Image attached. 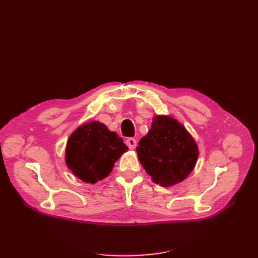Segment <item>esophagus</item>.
<instances>
[{"label": "esophagus", "mask_w": 258, "mask_h": 258, "mask_svg": "<svg viewBox=\"0 0 258 258\" xmlns=\"http://www.w3.org/2000/svg\"><path fill=\"white\" fill-rule=\"evenodd\" d=\"M126 144H127V146L130 148V150H134V148H136V146H137L136 139H134V138H128V139L126 140Z\"/></svg>", "instance_id": "1"}]
</instances>
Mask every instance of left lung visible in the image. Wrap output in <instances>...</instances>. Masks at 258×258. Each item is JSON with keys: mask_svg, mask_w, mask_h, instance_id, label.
I'll return each mask as SVG.
<instances>
[{"mask_svg": "<svg viewBox=\"0 0 258 258\" xmlns=\"http://www.w3.org/2000/svg\"><path fill=\"white\" fill-rule=\"evenodd\" d=\"M138 157L156 184L172 186L187 177L198 158L194 139L172 117L156 116L137 147Z\"/></svg>", "mask_w": 258, "mask_h": 258, "instance_id": "8db88e82", "label": "left lung"}]
</instances>
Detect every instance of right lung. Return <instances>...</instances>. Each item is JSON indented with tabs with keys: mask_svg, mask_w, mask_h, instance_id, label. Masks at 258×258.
<instances>
[{
	"mask_svg": "<svg viewBox=\"0 0 258 258\" xmlns=\"http://www.w3.org/2000/svg\"><path fill=\"white\" fill-rule=\"evenodd\" d=\"M128 147L122 139L99 121L87 122L70 137L66 162L72 172L86 183L103 179Z\"/></svg>",
	"mask_w": 258,
	"mask_h": 258,
	"instance_id": "obj_1",
	"label": "right lung"
}]
</instances>
